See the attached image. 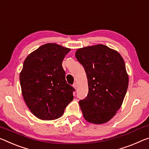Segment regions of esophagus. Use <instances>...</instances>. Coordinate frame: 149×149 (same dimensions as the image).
<instances>
[{"instance_id": "obj_1", "label": "esophagus", "mask_w": 149, "mask_h": 149, "mask_svg": "<svg viewBox=\"0 0 149 149\" xmlns=\"http://www.w3.org/2000/svg\"><path fill=\"white\" fill-rule=\"evenodd\" d=\"M73 87H74L75 89H77V83L76 82H75V83L73 84Z\"/></svg>"}]
</instances>
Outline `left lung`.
Wrapping results in <instances>:
<instances>
[{
  "label": "left lung",
  "mask_w": 149,
  "mask_h": 149,
  "mask_svg": "<svg viewBox=\"0 0 149 149\" xmlns=\"http://www.w3.org/2000/svg\"><path fill=\"white\" fill-rule=\"evenodd\" d=\"M75 57L84 66L88 81V94L79 101L84 119L94 124L107 123L121 107L128 88L123 59L103 44L77 49Z\"/></svg>",
  "instance_id": "obj_1"
}]
</instances>
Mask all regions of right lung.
Wrapping results in <instances>:
<instances>
[{
  "label": "right lung",
  "instance_id": "obj_1",
  "mask_svg": "<svg viewBox=\"0 0 149 149\" xmlns=\"http://www.w3.org/2000/svg\"><path fill=\"white\" fill-rule=\"evenodd\" d=\"M70 48L48 43L28 55L20 74L22 96L34 116L42 120L60 118L74 99L62 63Z\"/></svg>",
  "mask_w": 149,
  "mask_h": 149
}]
</instances>
